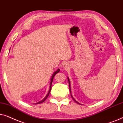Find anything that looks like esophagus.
Returning a JSON list of instances; mask_svg holds the SVG:
<instances>
[{
  "instance_id": "34e87169",
  "label": "esophagus",
  "mask_w": 123,
  "mask_h": 123,
  "mask_svg": "<svg viewBox=\"0 0 123 123\" xmlns=\"http://www.w3.org/2000/svg\"><path fill=\"white\" fill-rule=\"evenodd\" d=\"M68 63H64V64H63V68H68Z\"/></svg>"
}]
</instances>
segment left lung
<instances>
[{"label":"left lung","instance_id":"8db88e82","mask_svg":"<svg viewBox=\"0 0 123 123\" xmlns=\"http://www.w3.org/2000/svg\"><path fill=\"white\" fill-rule=\"evenodd\" d=\"M68 84H69V88H70V94H71V97H72V98L73 99V100L75 101V102L76 103H77V104H80V103H79L78 101H76V100H75V99H74V98L73 97V95L71 94V84H70V80H69V78H68ZM80 105H81V104H80Z\"/></svg>","mask_w":123,"mask_h":123}]
</instances>
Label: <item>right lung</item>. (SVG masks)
I'll use <instances>...</instances> for the list:
<instances>
[{"instance_id": "right-lung-1", "label": "right lung", "mask_w": 123, "mask_h": 123, "mask_svg": "<svg viewBox=\"0 0 123 123\" xmlns=\"http://www.w3.org/2000/svg\"><path fill=\"white\" fill-rule=\"evenodd\" d=\"M60 71V69H57L56 71H55V73H54L53 74H52V77H51V78H50V86H49V91H48V93H47V95H46V96H45V97L43 99H42V100H41L40 101H39V102H37V103H35V104H41V103H42V102H44V101H45V99H46L47 98V97H48V96H49V93H50V91H51V88H52V81H53V78L54 77H55V75L56 74H57L58 73V72Z\"/></svg>"}]
</instances>
